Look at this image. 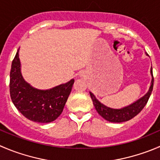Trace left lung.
I'll use <instances>...</instances> for the list:
<instances>
[{
  "instance_id": "left-lung-1",
  "label": "left lung",
  "mask_w": 160,
  "mask_h": 160,
  "mask_svg": "<svg viewBox=\"0 0 160 160\" xmlns=\"http://www.w3.org/2000/svg\"><path fill=\"white\" fill-rule=\"evenodd\" d=\"M146 55H148L146 54ZM152 75V81L150 88L148 89V92L137 100L136 102H133L131 105L125 106L121 108H112L110 107L106 106L104 104L101 103L94 94L90 92V95H91V99L93 101V104L94 106L95 107V109L98 112V114L101 116L106 119L107 121L112 122V123H122V122H126L134 118V116H137L142 109L145 105L148 102V98H149L150 95L152 94V91L153 89V82H154V79H153V74H152V68L151 67V70H150Z\"/></svg>"
}]
</instances>
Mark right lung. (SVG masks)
Wrapping results in <instances>:
<instances>
[{"label": "right lung", "mask_w": 160, "mask_h": 160, "mask_svg": "<svg viewBox=\"0 0 160 160\" xmlns=\"http://www.w3.org/2000/svg\"><path fill=\"white\" fill-rule=\"evenodd\" d=\"M18 50L12 61L10 72L9 88L12 102L29 120L42 123L54 121L62 112L74 79L48 90L33 88L22 75Z\"/></svg>", "instance_id": "right-lung-1"}]
</instances>
